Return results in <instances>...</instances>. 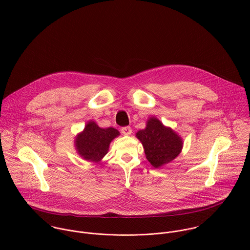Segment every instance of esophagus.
<instances>
[{"instance_id":"obj_1","label":"esophagus","mask_w":250,"mask_h":250,"mask_svg":"<svg viewBox=\"0 0 250 250\" xmlns=\"http://www.w3.org/2000/svg\"><path fill=\"white\" fill-rule=\"evenodd\" d=\"M121 131H122V133L124 134V135H129V134H131V127L130 126H124V127H122V129H121Z\"/></svg>"}]
</instances>
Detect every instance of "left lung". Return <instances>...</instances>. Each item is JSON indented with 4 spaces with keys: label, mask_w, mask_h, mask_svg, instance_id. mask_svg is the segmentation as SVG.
<instances>
[{
    "label": "left lung",
    "mask_w": 250,
    "mask_h": 250,
    "mask_svg": "<svg viewBox=\"0 0 250 250\" xmlns=\"http://www.w3.org/2000/svg\"><path fill=\"white\" fill-rule=\"evenodd\" d=\"M136 136L144 146L147 160L155 168L176 158L183 146L181 137L155 118H150L146 128L139 130Z\"/></svg>",
    "instance_id": "obj_1"
}]
</instances>
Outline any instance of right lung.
I'll return each mask as SVG.
<instances>
[{
  "mask_svg": "<svg viewBox=\"0 0 250 250\" xmlns=\"http://www.w3.org/2000/svg\"><path fill=\"white\" fill-rule=\"evenodd\" d=\"M120 132L114 127L102 128L94 122H89L75 140L78 153L86 160L100 161L108 153L111 141Z\"/></svg>",
  "mask_w": 250,
  "mask_h": 250,
  "instance_id": "add662e5",
  "label": "right lung"
}]
</instances>
